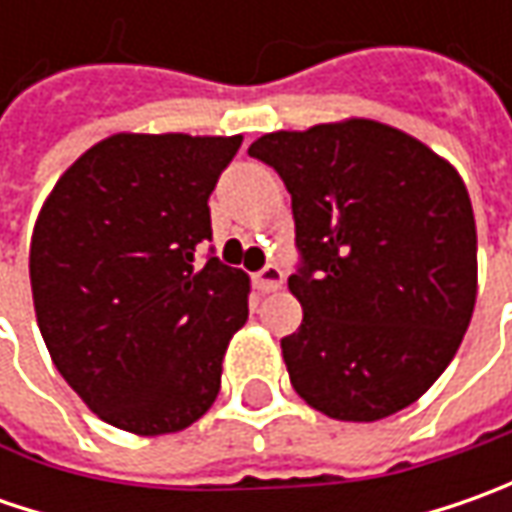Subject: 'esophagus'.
Listing matches in <instances>:
<instances>
[{"mask_svg":"<svg viewBox=\"0 0 512 512\" xmlns=\"http://www.w3.org/2000/svg\"><path fill=\"white\" fill-rule=\"evenodd\" d=\"M285 282V273L279 270L276 265H267L265 270H259L256 276H253V285L259 293H273V290H279Z\"/></svg>","mask_w":512,"mask_h":512,"instance_id":"obj_1","label":"esophagus"}]
</instances>
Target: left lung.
I'll use <instances>...</instances> for the list:
<instances>
[{
	"label": "left lung",
	"mask_w": 512,
	"mask_h": 512,
	"mask_svg": "<svg viewBox=\"0 0 512 512\" xmlns=\"http://www.w3.org/2000/svg\"><path fill=\"white\" fill-rule=\"evenodd\" d=\"M293 199L305 310L282 339L293 390L339 422H379L453 362L479 287L476 219L459 170L416 136L350 116L259 136Z\"/></svg>",
	"instance_id": "8db88e82"
}]
</instances>
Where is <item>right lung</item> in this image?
Instances as JSON below:
<instances>
[{
    "mask_svg": "<svg viewBox=\"0 0 512 512\" xmlns=\"http://www.w3.org/2000/svg\"><path fill=\"white\" fill-rule=\"evenodd\" d=\"M242 136L113 133L48 193L30 236L33 310L62 379L136 436L179 433L222 387L250 279L196 247Z\"/></svg>",
    "mask_w": 512,
    "mask_h": 512,
    "instance_id": "right-lung-1",
    "label": "right lung"
}]
</instances>
